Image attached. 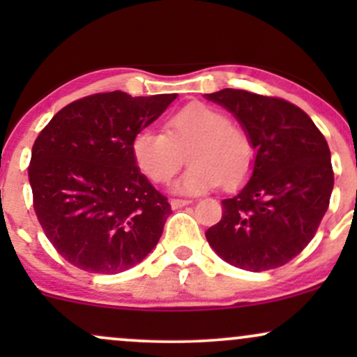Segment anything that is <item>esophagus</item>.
<instances>
[{
    "label": "esophagus",
    "mask_w": 357,
    "mask_h": 357,
    "mask_svg": "<svg viewBox=\"0 0 357 357\" xmlns=\"http://www.w3.org/2000/svg\"><path fill=\"white\" fill-rule=\"evenodd\" d=\"M190 203L191 202H188V199H171V202H169L171 208H173V210H179V208L186 206V204H190Z\"/></svg>",
    "instance_id": "1"
}]
</instances>
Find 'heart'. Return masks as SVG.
I'll return each mask as SVG.
<instances>
[{
	"label": "heart",
	"mask_w": 357,
	"mask_h": 357,
	"mask_svg": "<svg viewBox=\"0 0 357 357\" xmlns=\"http://www.w3.org/2000/svg\"><path fill=\"white\" fill-rule=\"evenodd\" d=\"M190 146V169L171 186L179 195H203L220 183L233 190L252 171L253 146L247 132L203 102H192L169 116L166 134L142 129L130 142L134 161L153 183H166L183 165V151Z\"/></svg>",
	"instance_id": "1"
}]
</instances>
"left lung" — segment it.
<instances>
[{
    "label": "left lung",
    "instance_id": "8db88e82",
    "mask_svg": "<svg viewBox=\"0 0 357 357\" xmlns=\"http://www.w3.org/2000/svg\"><path fill=\"white\" fill-rule=\"evenodd\" d=\"M204 97L235 116L255 149L250 179L221 202L208 243L236 268L282 267L309 245L329 208L334 173L326 137L287 100L236 89Z\"/></svg>",
    "mask_w": 357,
    "mask_h": 357
}]
</instances>
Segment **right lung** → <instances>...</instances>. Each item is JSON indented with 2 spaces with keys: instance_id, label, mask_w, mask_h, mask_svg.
Segmentation results:
<instances>
[{
  "instance_id": "1",
  "label": "right lung",
  "mask_w": 357,
  "mask_h": 357,
  "mask_svg": "<svg viewBox=\"0 0 357 357\" xmlns=\"http://www.w3.org/2000/svg\"><path fill=\"white\" fill-rule=\"evenodd\" d=\"M176 97L96 93L56 112L36 137L28 167L35 213L68 264L119 273L158 245L173 211L137 167L130 142Z\"/></svg>"
}]
</instances>
